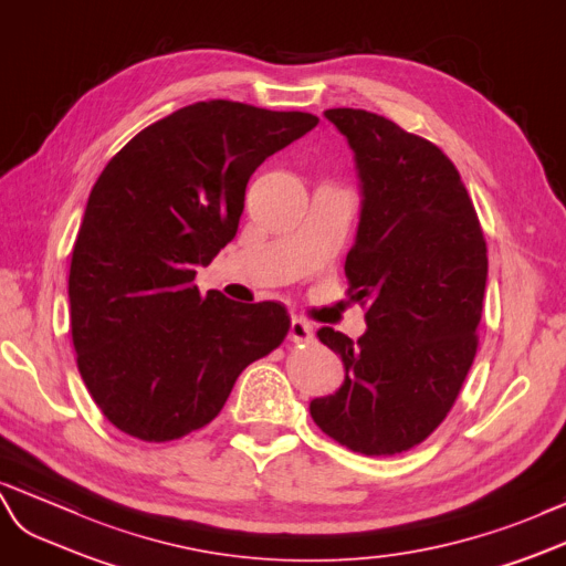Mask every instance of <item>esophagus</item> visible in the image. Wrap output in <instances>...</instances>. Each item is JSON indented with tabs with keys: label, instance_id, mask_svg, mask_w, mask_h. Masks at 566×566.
Returning <instances> with one entry per match:
<instances>
[{
	"label": "esophagus",
	"instance_id": "esophagus-1",
	"mask_svg": "<svg viewBox=\"0 0 566 566\" xmlns=\"http://www.w3.org/2000/svg\"><path fill=\"white\" fill-rule=\"evenodd\" d=\"M289 339L294 344H308L313 342V327L311 323L301 321V317H292V323H289Z\"/></svg>",
	"mask_w": 566,
	"mask_h": 566
}]
</instances>
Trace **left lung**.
<instances>
[{
  "instance_id": "left-lung-1",
  "label": "left lung",
  "mask_w": 566,
  "mask_h": 566,
  "mask_svg": "<svg viewBox=\"0 0 566 566\" xmlns=\"http://www.w3.org/2000/svg\"><path fill=\"white\" fill-rule=\"evenodd\" d=\"M325 117L349 140L364 193L344 272L368 329L358 342L317 329L346 375L335 395L311 401V416L352 452L392 457L444 421L467 380L488 245L467 186L438 145L366 109Z\"/></svg>"
}]
</instances>
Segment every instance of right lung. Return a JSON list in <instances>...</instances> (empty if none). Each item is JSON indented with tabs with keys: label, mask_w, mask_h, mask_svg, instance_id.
Instances as JSON below:
<instances>
[{
	"label": "right lung",
	"mask_w": 566,
	"mask_h": 566,
	"mask_svg": "<svg viewBox=\"0 0 566 566\" xmlns=\"http://www.w3.org/2000/svg\"><path fill=\"white\" fill-rule=\"evenodd\" d=\"M317 126L308 112L210 99L143 128L99 174L71 253L76 364L112 426L169 442L208 426L237 378L284 342L280 303L196 280L237 237L245 184Z\"/></svg>",
	"instance_id": "add662e5"
}]
</instances>
